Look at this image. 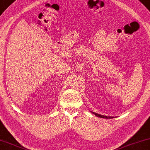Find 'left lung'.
<instances>
[{"label": "left lung", "mask_w": 150, "mask_h": 150, "mask_svg": "<svg viewBox=\"0 0 150 150\" xmlns=\"http://www.w3.org/2000/svg\"><path fill=\"white\" fill-rule=\"evenodd\" d=\"M92 113H94V114H95V115H96L97 117H101V118H106V119H111V118H114V117H111V116H106V115H100V114H98V113H94V112H92Z\"/></svg>", "instance_id": "8db88e82"}]
</instances>
